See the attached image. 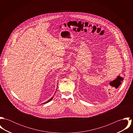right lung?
Returning a JSON list of instances; mask_svg holds the SVG:
<instances>
[{
	"instance_id": "obj_1",
	"label": "right lung",
	"mask_w": 133,
	"mask_h": 133,
	"mask_svg": "<svg viewBox=\"0 0 133 133\" xmlns=\"http://www.w3.org/2000/svg\"><path fill=\"white\" fill-rule=\"evenodd\" d=\"M53 97H52V98H51V99H50L49 100H48V101H46V102H44V103H48V102H50V101H51V100L53 99Z\"/></svg>"
}]
</instances>
